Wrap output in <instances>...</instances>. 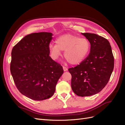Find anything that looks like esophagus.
I'll list each match as a JSON object with an SVG mask.
<instances>
[{
	"instance_id": "obj_1",
	"label": "esophagus",
	"mask_w": 125,
	"mask_h": 125,
	"mask_svg": "<svg viewBox=\"0 0 125 125\" xmlns=\"http://www.w3.org/2000/svg\"><path fill=\"white\" fill-rule=\"evenodd\" d=\"M63 70H64V72H66L67 70V67H65V66H63Z\"/></svg>"
}]
</instances>
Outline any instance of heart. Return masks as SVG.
<instances>
[{"label": "heart", "instance_id": "1", "mask_svg": "<svg viewBox=\"0 0 125 125\" xmlns=\"http://www.w3.org/2000/svg\"><path fill=\"white\" fill-rule=\"evenodd\" d=\"M56 44L51 43L48 48L52 56L57 59L64 51V57L72 65L82 62L87 56L90 50V43L85 38H79L72 34H65L59 37Z\"/></svg>", "mask_w": 125, "mask_h": 125}]
</instances>
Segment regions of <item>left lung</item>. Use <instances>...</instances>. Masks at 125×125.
<instances>
[{"label":"left lung","mask_w":125,"mask_h":125,"mask_svg":"<svg viewBox=\"0 0 125 125\" xmlns=\"http://www.w3.org/2000/svg\"><path fill=\"white\" fill-rule=\"evenodd\" d=\"M90 43L89 55L74 67L69 68L71 86L78 96L93 95L108 83L114 68V57L109 42L95 34L82 33Z\"/></svg>","instance_id":"1"}]
</instances>
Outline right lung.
Wrapping results in <instances>:
<instances>
[{
	"label": "right lung",
	"instance_id": "add662e5",
	"mask_svg": "<svg viewBox=\"0 0 125 125\" xmlns=\"http://www.w3.org/2000/svg\"><path fill=\"white\" fill-rule=\"evenodd\" d=\"M52 35L47 32L29 34L12 51L10 70L14 83L20 93L32 100L52 96L64 72L61 64L49 56Z\"/></svg>",
	"mask_w": 125,
	"mask_h": 125
}]
</instances>
